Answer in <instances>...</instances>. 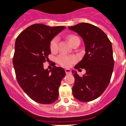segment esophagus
<instances>
[{"label":"esophagus","mask_w":126,"mask_h":126,"mask_svg":"<svg viewBox=\"0 0 126 126\" xmlns=\"http://www.w3.org/2000/svg\"><path fill=\"white\" fill-rule=\"evenodd\" d=\"M65 72L66 73V74H71V70L69 69H65Z\"/></svg>","instance_id":"obj_1"}]
</instances>
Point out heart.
Instances as JSON below:
<instances>
[{"label": "heart", "instance_id": "obj_1", "mask_svg": "<svg viewBox=\"0 0 126 126\" xmlns=\"http://www.w3.org/2000/svg\"><path fill=\"white\" fill-rule=\"evenodd\" d=\"M68 40L69 43L71 44V46L77 42H80V39L77 35L71 34L68 36ZM58 42L59 39L57 37H55L51 40L50 42V49L52 52H56L58 49ZM77 61V59L74 55H67L61 54L59 55L57 58V62L58 64H60L61 66L64 67H70L72 66Z\"/></svg>", "mask_w": 126, "mask_h": 126}]
</instances>
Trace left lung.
I'll return each instance as SVG.
<instances>
[{
  "mask_svg": "<svg viewBox=\"0 0 126 126\" xmlns=\"http://www.w3.org/2000/svg\"><path fill=\"white\" fill-rule=\"evenodd\" d=\"M84 40L86 54L75 69H84L86 74L80 77L72 71L75 78L72 94L82 102H89L99 97L108 87L114 69L111 42L99 27L89 23H80L69 27Z\"/></svg>",
  "mask_w": 126,
  "mask_h": 126,
  "instance_id": "obj_1",
  "label": "left lung"
}]
</instances>
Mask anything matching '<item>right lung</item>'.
Wrapping results in <instances>:
<instances>
[{
    "mask_svg": "<svg viewBox=\"0 0 126 126\" xmlns=\"http://www.w3.org/2000/svg\"><path fill=\"white\" fill-rule=\"evenodd\" d=\"M65 29L64 26L33 24L23 31L16 40L13 65L17 80L27 95L40 104L53 103L59 97L65 71L56 66L50 71L45 70L43 64L48 61L51 53V40Z\"/></svg>",
    "mask_w": 126,
    "mask_h": 126,
    "instance_id": "right-lung-1",
    "label": "right lung"
}]
</instances>
